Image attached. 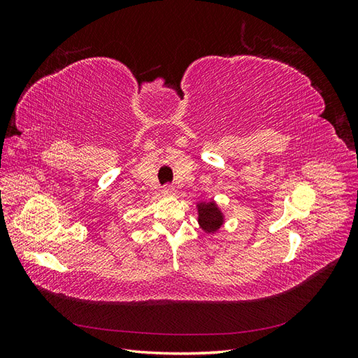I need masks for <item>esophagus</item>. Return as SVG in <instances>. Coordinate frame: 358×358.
<instances>
[{
    "mask_svg": "<svg viewBox=\"0 0 358 358\" xmlns=\"http://www.w3.org/2000/svg\"><path fill=\"white\" fill-rule=\"evenodd\" d=\"M161 192L164 194V196H173V194H175V188H173V185H164Z\"/></svg>",
    "mask_w": 358,
    "mask_h": 358,
    "instance_id": "1",
    "label": "esophagus"
}]
</instances>
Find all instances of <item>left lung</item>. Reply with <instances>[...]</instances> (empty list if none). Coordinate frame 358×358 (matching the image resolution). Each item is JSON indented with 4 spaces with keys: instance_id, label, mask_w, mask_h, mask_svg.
I'll return each instance as SVG.
<instances>
[{
    "instance_id": "8db88e82",
    "label": "left lung",
    "mask_w": 358,
    "mask_h": 358,
    "mask_svg": "<svg viewBox=\"0 0 358 358\" xmlns=\"http://www.w3.org/2000/svg\"><path fill=\"white\" fill-rule=\"evenodd\" d=\"M197 210H199V224L201 230L210 234V233H216L221 229L224 224V215L220 209V206L215 201L199 203Z\"/></svg>"
}]
</instances>
